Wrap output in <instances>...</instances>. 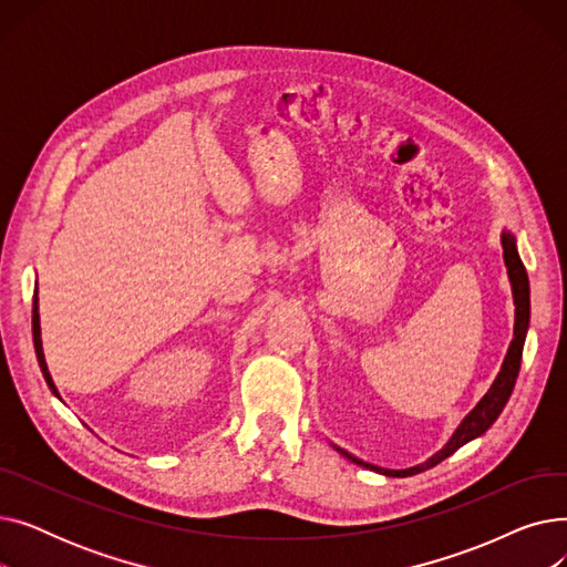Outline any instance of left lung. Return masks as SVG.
Segmentation results:
<instances>
[{
  "instance_id": "8db88e82",
  "label": "left lung",
  "mask_w": 567,
  "mask_h": 567,
  "mask_svg": "<svg viewBox=\"0 0 567 567\" xmlns=\"http://www.w3.org/2000/svg\"><path fill=\"white\" fill-rule=\"evenodd\" d=\"M501 246H503V261H505V268H508V280H511V287H513V303H515V331H513V342L508 347V353H505L503 359V365L494 379V383L489 385V391L483 395V400L475 404L466 415L464 421L457 425V430L453 432V436L445 441V445L441 451H436L430 460H425L423 464H415V466H409V468H383V466H374L370 462H363L359 457L349 455L347 451L338 449V445H333V449L347 457L349 462L359 464L363 468H370V471H377L381 475H389V478H406V475H415V473H423L432 466H436L439 462H443L445 457H451L455 451H460L464 443L473 441L483 436L492 425L494 421L501 415L505 402L511 400V393L515 389V381H517V374H519V365H522V351H524V340H526V333H528V319H530V289H528V276H526V268L519 259V252H517V238L513 231L503 229L501 231Z\"/></svg>"
}]
</instances>
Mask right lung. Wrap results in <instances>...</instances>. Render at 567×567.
I'll list each match as a JSON object with an SVG mask.
<instances>
[{"label":"right lung","instance_id":"obj_1","mask_svg":"<svg viewBox=\"0 0 567 567\" xmlns=\"http://www.w3.org/2000/svg\"><path fill=\"white\" fill-rule=\"evenodd\" d=\"M32 333H34V349H37V359H39V365H41V372L45 377V383L50 385V391L54 398H59V391L56 385L50 377V370H48V363H45V353H43V342H41V317H39V293H34V308H32ZM62 400V398H59Z\"/></svg>","mask_w":567,"mask_h":567}]
</instances>
